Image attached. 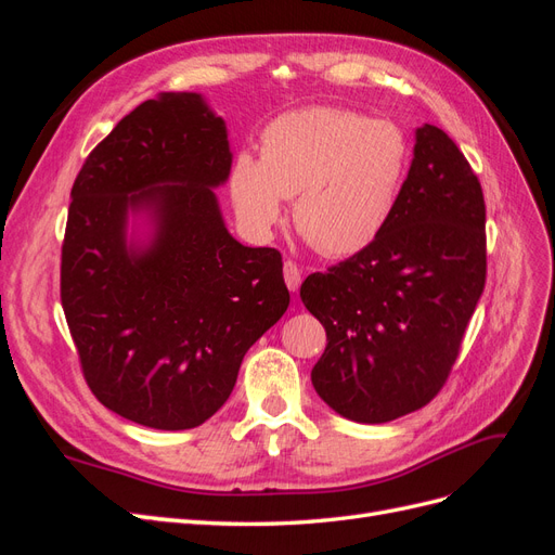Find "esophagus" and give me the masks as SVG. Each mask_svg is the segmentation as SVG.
Instances as JSON below:
<instances>
[{
	"label": "esophagus",
	"mask_w": 555,
	"mask_h": 555,
	"mask_svg": "<svg viewBox=\"0 0 555 555\" xmlns=\"http://www.w3.org/2000/svg\"><path fill=\"white\" fill-rule=\"evenodd\" d=\"M300 280H304V271H300V268L292 259L284 261V282H287L289 292H298Z\"/></svg>",
	"instance_id": "esophagus-1"
}]
</instances>
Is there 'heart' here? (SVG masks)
Returning a JSON list of instances; mask_svg holds the SVG:
<instances>
[{
  "label": "heart",
  "mask_w": 555,
  "mask_h": 555,
  "mask_svg": "<svg viewBox=\"0 0 555 555\" xmlns=\"http://www.w3.org/2000/svg\"><path fill=\"white\" fill-rule=\"evenodd\" d=\"M412 145L391 120L312 106L284 113L263 129L261 157L238 153L229 192L241 222L268 233L294 198V224L326 257L357 255L396 210Z\"/></svg>",
  "instance_id": "b5f03b06"
}]
</instances>
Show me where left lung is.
I'll return each mask as SVG.
<instances>
[{
    "label": "left lung",
    "instance_id": "8db88e82",
    "mask_svg": "<svg viewBox=\"0 0 555 555\" xmlns=\"http://www.w3.org/2000/svg\"><path fill=\"white\" fill-rule=\"evenodd\" d=\"M483 284L479 178L440 127L424 125L389 224L300 284L328 340L312 367L314 391L359 424L422 410L451 375Z\"/></svg>",
    "mask_w": 555,
    "mask_h": 555
}]
</instances>
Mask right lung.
I'll use <instances>...</instances> for the list:
<instances>
[{"mask_svg": "<svg viewBox=\"0 0 555 555\" xmlns=\"http://www.w3.org/2000/svg\"><path fill=\"white\" fill-rule=\"evenodd\" d=\"M229 171L222 117L194 92H164L125 115L76 176L62 308L90 391L133 424H204L289 306L280 251L241 245L222 222L212 188ZM129 209L156 217L145 250L126 245Z\"/></svg>", "mask_w": 555, "mask_h": 555, "instance_id": "right-lung-1", "label": "right lung"}]
</instances>
